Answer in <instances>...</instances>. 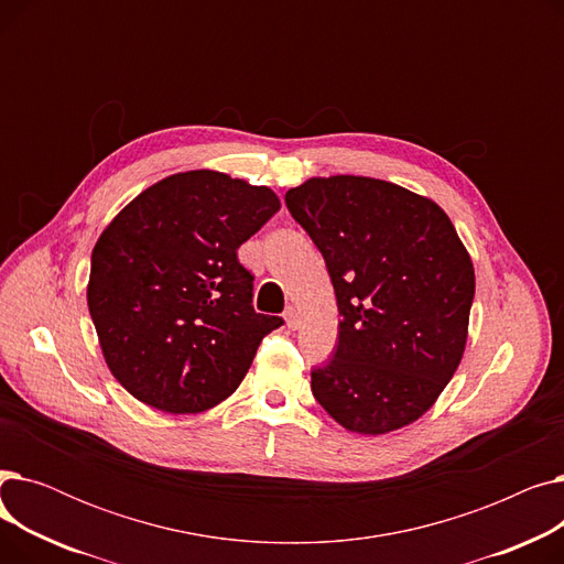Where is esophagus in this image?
<instances>
[{
	"label": "esophagus",
	"instance_id": "esophagus-1",
	"mask_svg": "<svg viewBox=\"0 0 564 564\" xmlns=\"http://www.w3.org/2000/svg\"><path fill=\"white\" fill-rule=\"evenodd\" d=\"M285 324H288V329H297L300 327V313H297V308H294V306H288Z\"/></svg>",
	"mask_w": 564,
	"mask_h": 564
}]
</instances>
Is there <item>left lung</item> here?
<instances>
[{"label": "left lung", "mask_w": 564, "mask_h": 564, "mask_svg": "<svg viewBox=\"0 0 564 564\" xmlns=\"http://www.w3.org/2000/svg\"><path fill=\"white\" fill-rule=\"evenodd\" d=\"M285 205L319 249L340 313L311 391L349 432L400 430L436 402L466 347L476 274L441 207L364 175L311 177Z\"/></svg>", "instance_id": "1"}]
</instances>
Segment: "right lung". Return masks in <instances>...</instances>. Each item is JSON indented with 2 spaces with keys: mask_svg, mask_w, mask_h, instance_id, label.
<instances>
[{
  "mask_svg": "<svg viewBox=\"0 0 564 564\" xmlns=\"http://www.w3.org/2000/svg\"><path fill=\"white\" fill-rule=\"evenodd\" d=\"M279 207L270 187L200 169L148 187L102 230L88 313L111 375L139 402L198 413L240 387L283 319L253 311L237 249Z\"/></svg>",
  "mask_w": 564,
  "mask_h": 564,
  "instance_id": "right-lung-1",
  "label": "right lung"
}]
</instances>
